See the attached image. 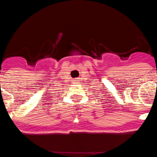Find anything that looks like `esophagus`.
<instances>
[{
	"mask_svg": "<svg viewBox=\"0 0 157 157\" xmlns=\"http://www.w3.org/2000/svg\"><path fill=\"white\" fill-rule=\"evenodd\" d=\"M73 82H74L75 83H77L78 82V78H75V79L73 80Z\"/></svg>",
	"mask_w": 157,
	"mask_h": 157,
	"instance_id": "34e87169",
	"label": "esophagus"
}]
</instances>
